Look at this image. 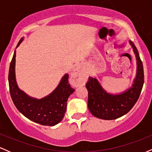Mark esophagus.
Masks as SVG:
<instances>
[{
    "mask_svg": "<svg viewBox=\"0 0 152 152\" xmlns=\"http://www.w3.org/2000/svg\"><path fill=\"white\" fill-rule=\"evenodd\" d=\"M71 82L75 86H79L84 84L83 76L80 71L79 66H76L71 74Z\"/></svg>",
    "mask_w": 152,
    "mask_h": 152,
    "instance_id": "obj_1",
    "label": "esophagus"
}]
</instances>
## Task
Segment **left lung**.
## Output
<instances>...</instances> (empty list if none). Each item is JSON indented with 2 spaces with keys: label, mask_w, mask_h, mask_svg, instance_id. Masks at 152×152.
I'll return each instance as SVG.
<instances>
[{
  "label": "left lung",
  "mask_w": 152,
  "mask_h": 152,
  "mask_svg": "<svg viewBox=\"0 0 152 152\" xmlns=\"http://www.w3.org/2000/svg\"><path fill=\"white\" fill-rule=\"evenodd\" d=\"M137 58V75L132 87L118 94L107 93L98 80L89 77L86 87L88 90V108L92 115L104 120H113L124 116L134 106L142 91L144 81V69L137 47L129 41Z\"/></svg>",
  "instance_id": "obj_1"
}]
</instances>
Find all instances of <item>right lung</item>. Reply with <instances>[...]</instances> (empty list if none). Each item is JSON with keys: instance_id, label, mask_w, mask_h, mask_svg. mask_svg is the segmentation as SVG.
I'll list each match as a JSON object with an SVG mask.
<instances>
[{"instance_id": "right-lung-1", "label": "right lung", "mask_w": 152, "mask_h": 152, "mask_svg": "<svg viewBox=\"0 0 152 152\" xmlns=\"http://www.w3.org/2000/svg\"><path fill=\"white\" fill-rule=\"evenodd\" d=\"M23 40L22 38L17 47ZM15 50L10 64L8 83L10 96L17 109L26 118L39 124L54 126L58 124L66 113L68 99L75 91L69 83V74L63 76L52 93L44 98L37 99L28 96L18 88L15 80Z\"/></svg>"}]
</instances>
